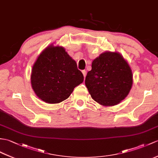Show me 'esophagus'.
<instances>
[{
	"instance_id": "1",
	"label": "esophagus",
	"mask_w": 158,
	"mask_h": 158,
	"mask_svg": "<svg viewBox=\"0 0 158 158\" xmlns=\"http://www.w3.org/2000/svg\"><path fill=\"white\" fill-rule=\"evenodd\" d=\"M82 73H83V75L84 76V77H85V76L87 75V71L85 70H83L82 71Z\"/></svg>"
}]
</instances>
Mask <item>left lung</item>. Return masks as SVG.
I'll return each mask as SVG.
<instances>
[{
    "label": "left lung",
    "mask_w": 158,
    "mask_h": 158,
    "mask_svg": "<svg viewBox=\"0 0 158 158\" xmlns=\"http://www.w3.org/2000/svg\"><path fill=\"white\" fill-rule=\"evenodd\" d=\"M85 83L95 101L111 106L120 103L129 94L133 85V74L120 54L106 52L92 62Z\"/></svg>",
    "instance_id": "obj_1"
}]
</instances>
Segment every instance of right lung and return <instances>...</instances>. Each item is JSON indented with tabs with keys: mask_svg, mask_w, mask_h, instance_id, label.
Returning <instances> with one entry per match:
<instances>
[{
	"mask_svg": "<svg viewBox=\"0 0 158 158\" xmlns=\"http://www.w3.org/2000/svg\"><path fill=\"white\" fill-rule=\"evenodd\" d=\"M83 81V75L76 62L60 46L46 48L31 71L33 89L39 98L48 104L67 100Z\"/></svg>",
	"mask_w": 158,
	"mask_h": 158,
	"instance_id": "add662e5",
	"label": "right lung"
}]
</instances>
